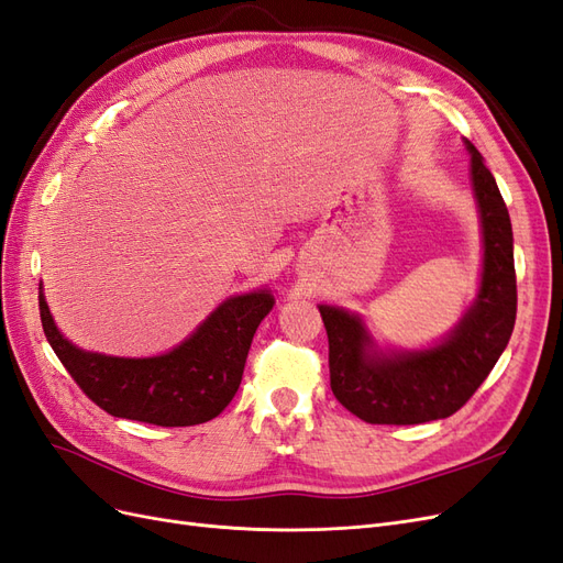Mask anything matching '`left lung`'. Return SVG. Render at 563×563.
Instances as JSON below:
<instances>
[{"label": "left lung", "instance_id": "obj_1", "mask_svg": "<svg viewBox=\"0 0 563 563\" xmlns=\"http://www.w3.org/2000/svg\"><path fill=\"white\" fill-rule=\"evenodd\" d=\"M472 185L484 228V275L476 302L444 343L380 356L362 319L321 305L335 399L371 424H418L463 408L509 343L517 319L512 223L479 150L467 141Z\"/></svg>", "mask_w": 563, "mask_h": 563}]
</instances>
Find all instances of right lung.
<instances>
[{
    "label": "right lung",
    "instance_id": "add662e5",
    "mask_svg": "<svg viewBox=\"0 0 563 563\" xmlns=\"http://www.w3.org/2000/svg\"><path fill=\"white\" fill-rule=\"evenodd\" d=\"M275 298L265 291L225 300L176 350L150 360L93 354L60 335L40 294L48 345L79 389L114 418L187 428L216 418L242 383L246 354Z\"/></svg>",
    "mask_w": 563,
    "mask_h": 563
}]
</instances>
